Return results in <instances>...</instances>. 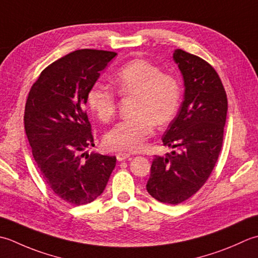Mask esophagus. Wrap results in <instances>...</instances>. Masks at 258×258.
I'll return each mask as SVG.
<instances>
[{
  "label": "esophagus",
  "mask_w": 258,
  "mask_h": 258,
  "mask_svg": "<svg viewBox=\"0 0 258 258\" xmlns=\"http://www.w3.org/2000/svg\"><path fill=\"white\" fill-rule=\"evenodd\" d=\"M115 157H117L118 161H123L125 159L130 158V154H127V152H118V154L115 155Z\"/></svg>",
  "instance_id": "1"
}]
</instances>
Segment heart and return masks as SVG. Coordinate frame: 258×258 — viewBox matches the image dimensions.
<instances>
[{"label": "heart", "instance_id": "1", "mask_svg": "<svg viewBox=\"0 0 258 258\" xmlns=\"http://www.w3.org/2000/svg\"><path fill=\"white\" fill-rule=\"evenodd\" d=\"M118 92L135 97L133 118L118 122L104 137L111 150L138 151L154 131L155 123L165 125L175 117L180 102V85L177 79L147 60L128 62L113 76ZM87 102L103 122L111 120L117 110V99L111 89L94 83L89 89Z\"/></svg>", "mask_w": 258, "mask_h": 258}]
</instances>
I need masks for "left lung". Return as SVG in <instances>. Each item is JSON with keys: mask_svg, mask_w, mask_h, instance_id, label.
Returning <instances> with one entry per match:
<instances>
[{"mask_svg": "<svg viewBox=\"0 0 258 258\" xmlns=\"http://www.w3.org/2000/svg\"><path fill=\"white\" fill-rule=\"evenodd\" d=\"M172 57L185 92L162 143L177 150L155 156L146 188L158 202L177 205L196 194L214 169L222 150L227 97L209 63L180 49Z\"/></svg>", "mask_w": 258, "mask_h": 258, "instance_id": "obj_1", "label": "left lung"}]
</instances>
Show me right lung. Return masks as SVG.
I'll use <instances>...</instances> for the list:
<instances>
[{
	"label": "right lung",
	"instance_id": "obj_1",
	"mask_svg": "<svg viewBox=\"0 0 258 258\" xmlns=\"http://www.w3.org/2000/svg\"><path fill=\"white\" fill-rule=\"evenodd\" d=\"M115 55L90 49L71 52L41 72L26 100L24 128L36 165L51 190L76 206L101 195L117 160L82 154L94 146L86 112L88 91Z\"/></svg>",
	"mask_w": 258,
	"mask_h": 258
}]
</instances>
